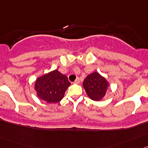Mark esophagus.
<instances>
[{
    "mask_svg": "<svg viewBox=\"0 0 148 148\" xmlns=\"http://www.w3.org/2000/svg\"><path fill=\"white\" fill-rule=\"evenodd\" d=\"M74 83H75V84H79V78H77V79H76V80L74 81Z\"/></svg>",
    "mask_w": 148,
    "mask_h": 148,
    "instance_id": "34e87169",
    "label": "esophagus"
}]
</instances>
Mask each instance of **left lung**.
Returning <instances> with one entry per match:
<instances>
[{
	"instance_id": "8db88e82",
	"label": "left lung",
	"mask_w": 148,
	"mask_h": 148,
	"mask_svg": "<svg viewBox=\"0 0 148 148\" xmlns=\"http://www.w3.org/2000/svg\"><path fill=\"white\" fill-rule=\"evenodd\" d=\"M83 88L90 99L99 101L105 97L109 83L98 72H93L87 76L83 81Z\"/></svg>"
}]
</instances>
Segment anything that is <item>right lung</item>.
I'll use <instances>...</instances> for the list:
<instances>
[{
  "mask_svg": "<svg viewBox=\"0 0 148 148\" xmlns=\"http://www.w3.org/2000/svg\"><path fill=\"white\" fill-rule=\"evenodd\" d=\"M70 85L71 82L66 75L54 70L38 77L34 89L40 99L48 103H57L63 98Z\"/></svg>",
  "mask_w": 148,
  "mask_h": 148,
  "instance_id": "right-lung-1",
  "label": "right lung"
}]
</instances>
